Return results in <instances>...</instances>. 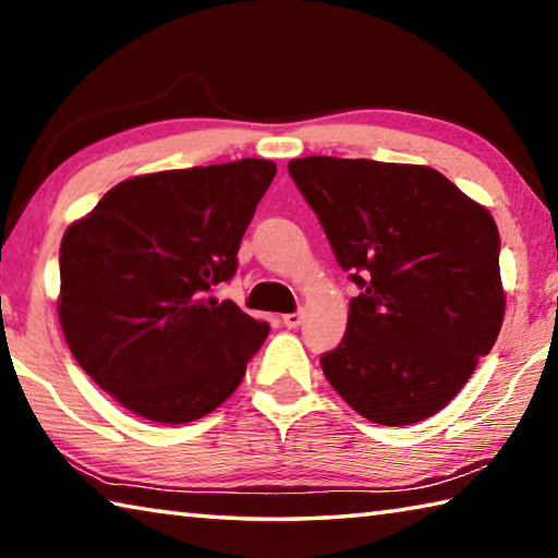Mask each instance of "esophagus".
Here are the masks:
<instances>
[{"label": "esophagus", "mask_w": 558, "mask_h": 558, "mask_svg": "<svg viewBox=\"0 0 558 558\" xmlns=\"http://www.w3.org/2000/svg\"><path fill=\"white\" fill-rule=\"evenodd\" d=\"M300 323H302V313H290V315H282V325L290 327V329L300 327Z\"/></svg>", "instance_id": "esophagus-1"}]
</instances>
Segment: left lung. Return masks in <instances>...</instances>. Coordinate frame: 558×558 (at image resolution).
<instances>
[{"label": "left lung", "mask_w": 558, "mask_h": 558, "mask_svg": "<svg viewBox=\"0 0 558 558\" xmlns=\"http://www.w3.org/2000/svg\"><path fill=\"white\" fill-rule=\"evenodd\" d=\"M290 177L362 292L323 372L352 409L411 426L456 399L505 319L499 231L426 165L290 159Z\"/></svg>", "instance_id": "obj_1"}]
</instances>
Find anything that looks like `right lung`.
<instances>
[{
    "label": "right lung",
    "mask_w": 558,
    "mask_h": 558,
    "mask_svg": "<svg viewBox=\"0 0 558 558\" xmlns=\"http://www.w3.org/2000/svg\"><path fill=\"white\" fill-rule=\"evenodd\" d=\"M278 167L270 159L130 177L61 241L59 319L75 362L140 418H202L241 384L268 325L211 288Z\"/></svg>",
    "instance_id": "obj_1"
}]
</instances>
